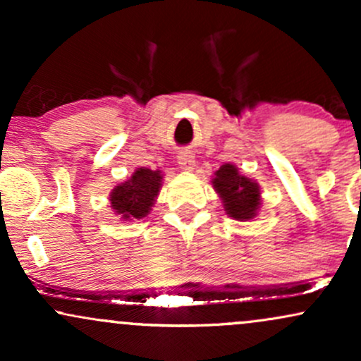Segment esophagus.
Masks as SVG:
<instances>
[{"mask_svg": "<svg viewBox=\"0 0 361 361\" xmlns=\"http://www.w3.org/2000/svg\"><path fill=\"white\" fill-rule=\"evenodd\" d=\"M178 164H180L181 169H186V171H192L193 166H195L193 152H190V151L178 152Z\"/></svg>", "mask_w": 361, "mask_h": 361, "instance_id": "1", "label": "esophagus"}]
</instances>
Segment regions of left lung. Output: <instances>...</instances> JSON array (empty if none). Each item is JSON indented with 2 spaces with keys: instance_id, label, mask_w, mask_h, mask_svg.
<instances>
[{
  "instance_id": "left-lung-1",
  "label": "left lung",
  "mask_w": 361,
  "mask_h": 361,
  "mask_svg": "<svg viewBox=\"0 0 361 361\" xmlns=\"http://www.w3.org/2000/svg\"><path fill=\"white\" fill-rule=\"evenodd\" d=\"M212 183L231 217L235 221H250L255 217L259 207V188L255 181L239 175L233 164H224L215 173Z\"/></svg>"
}]
</instances>
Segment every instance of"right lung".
I'll return each instance as SVG.
<instances>
[{"label": "right lung", "mask_w": 361, "mask_h": 361, "mask_svg": "<svg viewBox=\"0 0 361 361\" xmlns=\"http://www.w3.org/2000/svg\"><path fill=\"white\" fill-rule=\"evenodd\" d=\"M159 171H152L147 168H139L132 175L130 180L114 188L110 195V202L114 210L122 219H142L151 210L152 202L157 197L161 188Z\"/></svg>", "instance_id": "obj_1"}]
</instances>
